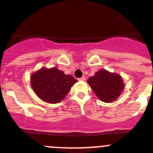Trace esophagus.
Listing matches in <instances>:
<instances>
[{"mask_svg": "<svg viewBox=\"0 0 153 153\" xmlns=\"http://www.w3.org/2000/svg\"><path fill=\"white\" fill-rule=\"evenodd\" d=\"M85 79H86V78L84 76H83V77H81V78H78V80H79V81H85Z\"/></svg>", "mask_w": 153, "mask_h": 153, "instance_id": "esophagus-1", "label": "esophagus"}]
</instances>
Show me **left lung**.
Segmentation results:
<instances>
[{
    "label": "left lung",
    "mask_w": 153,
    "mask_h": 153,
    "mask_svg": "<svg viewBox=\"0 0 153 153\" xmlns=\"http://www.w3.org/2000/svg\"><path fill=\"white\" fill-rule=\"evenodd\" d=\"M87 83L96 96L105 102H111L116 100L124 89L122 77L105 69L96 72L87 80Z\"/></svg>",
    "instance_id": "obj_1"
}]
</instances>
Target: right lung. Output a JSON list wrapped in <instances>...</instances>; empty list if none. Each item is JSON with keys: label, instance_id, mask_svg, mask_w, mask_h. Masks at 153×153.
<instances>
[{"label": "right lung", "instance_id": "1", "mask_svg": "<svg viewBox=\"0 0 153 153\" xmlns=\"http://www.w3.org/2000/svg\"><path fill=\"white\" fill-rule=\"evenodd\" d=\"M77 80L57 68H42L32 74L30 83L36 94L42 101L56 104L61 102Z\"/></svg>", "mask_w": 153, "mask_h": 153}]
</instances>
